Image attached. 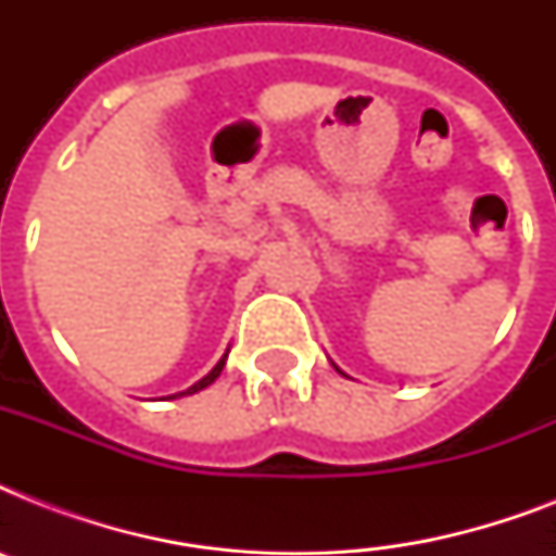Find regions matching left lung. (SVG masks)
<instances>
[{
	"mask_svg": "<svg viewBox=\"0 0 556 556\" xmlns=\"http://www.w3.org/2000/svg\"><path fill=\"white\" fill-rule=\"evenodd\" d=\"M334 369H338V366H334ZM340 371V369H338ZM340 375H346V371H340Z\"/></svg>",
	"mask_w": 556,
	"mask_h": 556,
	"instance_id": "left-lung-1",
	"label": "left lung"
}]
</instances>
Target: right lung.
<instances>
[{
  "instance_id": "right-lung-1",
  "label": "right lung",
  "mask_w": 556,
  "mask_h": 556,
  "mask_svg": "<svg viewBox=\"0 0 556 556\" xmlns=\"http://www.w3.org/2000/svg\"><path fill=\"white\" fill-rule=\"evenodd\" d=\"M227 352H230V349H227ZM227 352L225 355H222V361H218L216 366H213V369L207 371V375H204V378L199 380V383H192L190 389H185V392H178V395H192V392H199V389H204V387H210V383H213V380L218 378V375H222V369H225V361H227Z\"/></svg>"
}]
</instances>
